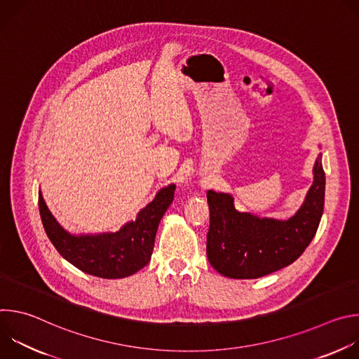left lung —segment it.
<instances>
[{"label":"left lung","instance_id":"obj_1","mask_svg":"<svg viewBox=\"0 0 359 359\" xmlns=\"http://www.w3.org/2000/svg\"><path fill=\"white\" fill-rule=\"evenodd\" d=\"M313 175L301 208L287 220L238 212L230 193L209 190L206 251L212 267L224 277L247 280L292 264L314 238L324 212L323 153H318Z\"/></svg>","mask_w":359,"mask_h":359}]
</instances>
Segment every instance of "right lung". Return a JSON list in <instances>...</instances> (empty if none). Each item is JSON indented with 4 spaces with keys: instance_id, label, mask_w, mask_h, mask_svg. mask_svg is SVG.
<instances>
[{
    "instance_id": "add662e5",
    "label": "right lung",
    "mask_w": 359,
    "mask_h": 359,
    "mask_svg": "<svg viewBox=\"0 0 359 359\" xmlns=\"http://www.w3.org/2000/svg\"><path fill=\"white\" fill-rule=\"evenodd\" d=\"M175 189L173 183L162 187L135 220L115 233H69L49 212L41 190L39 215L48 238L68 263L95 277L123 278L150 262L159 223L173 201Z\"/></svg>"
}]
</instances>
